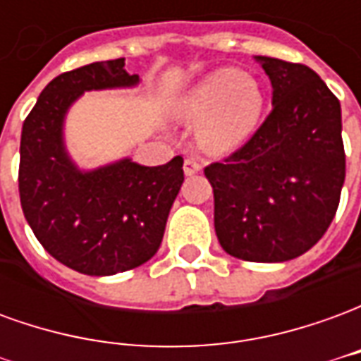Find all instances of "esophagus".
<instances>
[{
    "instance_id": "1",
    "label": "esophagus",
    "mask_w": 361,
    "mask_h": 361,
    "mask_svg": "<svg viewBox=\"0 0 361 361\" xmlns=\"http://www.w3.org/2000/svg\"><path fill=\"white\" fill-rule=\"evenodd\" d=\"M201 170H203V164L197 158H185V162H183V172H185V176H193V173H199Z\"/></svg>"
}]
</instances>
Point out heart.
<instances>
[{
  "label": "heart",
  "mask_w": 361,
  "mask_h": 361,
  "mask_svg": "<svg viewBox=\"0 0 361 361\" xmlns=\"http://www.w3.org/2000/svg\"><path fill=\"white\" fill-rule=\"evenodd\" d=\"M263 108L265 94L253 75L220 67L178 98L173 118L197 126L195 141L203 152L226 157L253 137Z\"/></svg>",
  "instance_id": "b5f03b06"
}]
</instances>
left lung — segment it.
Segmentation results:
<instances>
[{"label":"left lung","instance_id":"8db88e82","mask_svg":"<svg viewBox=\"0 0 361 361\" xmlns=\"http://www.w3.org/2000/svg\"><path fill=\"white\" fill-rule=\"evenodd\" d=\"M272 85V111L224 162L204 168L222 250L284 263L323 238L346 176L338 98L313 69L255 56Z\"/></svg>","mask_w":361,"mask_h":361}]
</instances>
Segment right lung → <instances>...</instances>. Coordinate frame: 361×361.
I'll return each instance as SVG.
<instances>
[{
  "label": "right lung",
  "instance_id": "obj_1",
  "mask_svg": "<svg viewBox=\"0 0 361 361\" xmlns=\"http://www.w3.org/2000/svg\"><path fill=\"white\" fill-rule=\"evenodd\" d=\"M126 58L96 61L56 77L23 123L19 193L28 226L51 257L90 276L147 263L160 247L183 183V158L142 166L129 157L81 168L66 145V119L90 90L135 89Z\"/></svg>",
  "mask_w": 361,
  "mask_h": 361
}]
</instances>
